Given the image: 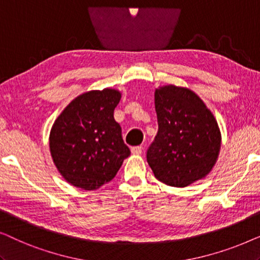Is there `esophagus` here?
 <instances>
[{
    "label": "esophagus",
    "instance_id": "esophagus-1",
    "mask_svg": "<svg viewBox=\"0 0 260 260\" xmlns=\"http://www.w3.org/2000/svg\"><path fill=\"white\" fill-rule=\"evenodd\" d=\"M142 151H143V148H142V147H133V148H131V152H133L134 155H141Z\"/></svg>",
    "mask_w": 260,
    "mask_h": 260
}]
</instances>
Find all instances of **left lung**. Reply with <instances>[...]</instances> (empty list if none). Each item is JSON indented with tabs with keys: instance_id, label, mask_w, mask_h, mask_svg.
<instances>
[{
	"instance_id": "8db88e82",
	"label": "left lung",
	"mask_w": 260,
	"mask_h": 260,
	"mask_svg": "<svg viewBox=\"0 0 260 260\" xmlns=\"http://www.w3.org/2000/svg\"><path fill=\"white\" fill-rule=\"evenodd\" d=\"M158 133L147 152L155 177L183 188L205 179L218 161L221 133L214 115L194 91L165 85L155 90Z\"/></svg>"
}]
</instances>
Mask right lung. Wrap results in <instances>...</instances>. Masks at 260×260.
<instances>
[{
    "label": "right lung",
    "mask_w": 260,
    "mask_h": 260,
    "mask_svg": "<svg viewBox=\"0 0 260 260\" xmlns=\"http://www.w3.org/2000/svg\"><path fill=\"white\" fill-rule=\"evenodd\" d=\"M122 98L116 88L92 90L73 99L49 133L53 163L63 179L83 190H95L116 176L130 155L113 111Z\"/></svg>",
    "instance_id": "right-lung-1"
}]
</instances>
